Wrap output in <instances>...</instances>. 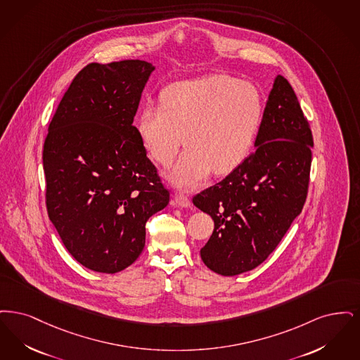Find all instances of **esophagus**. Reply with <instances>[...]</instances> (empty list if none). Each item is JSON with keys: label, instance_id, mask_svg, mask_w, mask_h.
I'll return each instance as SVG.
<instances>
[{"label": "esophagus", "instance_id": "esophagus-1", "mask_svg": "<svg viewBox=\"0 0 360 360\" xmlns=\"http://www.w3.org/2000/svg\"><path fill=\"white\" fill-rule=\"evenodd\" d=\"M174 202L179 204L180 207H184V208L191 207V200H189V198H188L186 193H183V192H176V193H174Z\"/></svg>", "mask_w": 360, "mask_h": 360}]
</instances>
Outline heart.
Masks as SVG:
<instances>
[{
  "instance_id": "obj_1",
  "label": "heart",
  "mask_w": 360,
  "mask_h": 360,
  "mask_svg": "<svg viewBox=\"0 0 360 360\" xmlns=\"http://www.w3.org/2000/svg\"><path fill=\"white\" fill-rule=\"evenodd\" d=\"M264 115L259 90L246 80L215 74L181 80L161 93V106L146 105L137 118L141 142L160 165L172 164L180 187H195L212 171L233 172L250 155Z\"/></svg>"
}]
</instances>
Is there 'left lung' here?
Listing matches in <instances>:
<instances>
[{
    "mask_svg": "<svg viewBox=\"0 0 360 360\" xmlns=\"http://www.w3.org/2000/svg\"><path fill=\"white\" fill-rule=\"evenodd\" d=\"M255 152L192 202L214 220L200 255L220 276L261 265L302 211L309 187L312 130L297 95L278 75L269 94Z\"/></svg>",
    "mask_w": 360,
    "mask_h": 360,
    "instance_id": "1",
    "label": "left lung"
}]
</instances>
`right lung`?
Returning a JSON list of instances; mask_svg holds the SVG:
<instances>
[{"label": "right lung", "mask_w": 360, "mask_h": 360, "mask_svg": "<svg viewBox=\"0 0 360 360\" xmlns=\"http://www.w3.org/2000/svg\"><path fill=\"white\" fill-rule=\"evenodd\" d=\"M153 70L131 59L87 64L48 126V218L79 264L99 273L131 265L145 246L146 221L169 203L133 126Z\"/></svg>", "instance_id": "1"}]
</instances>
